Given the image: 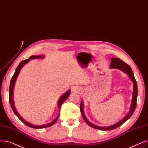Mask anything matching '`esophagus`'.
<instances>
[{
    "label": "esophagus",
    "instance_id": "obj_1",
    "mask_svg": "<svg viewBox=\"0 0 148 148\" xmlns=\"http://www.w3.org/2000/svg\"><path fill=\"white\" fill-rule=\"evenodd\" d=\"M79 91H80V90H79V88H78V87L75 86V87H74V88H73V92H79Z\"/></svg>",
    "mask_w": 148,
    "mask_h": 148
}]
</instances>
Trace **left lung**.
Masks as SVG:
<instances>
[{"instance_id": "1", "label": "left lung", "mask_w": 148, "mask_h": 148, "mask_svg": "<svg viewBox=\"0 0 148 148\" xmlns=\"http://www.w3.org/2000/svg\"><path fill=\"white\" fill-rule=\"evenodd\" d=\"M111 68H116L120 69L125 73H126L128 76L130 77V78L131 80L133 82V96H132V103L131 106V109H130V111L127 115H126V116L121 120L120 121H119L118 123H115L114 125H112L110 126H107V127H101L97 125H95L92 123H91V122H89L87 119L86 118L85 115L84 114V112H83V102L81 101V104H80V111L82 115V117L83 119L85 120V121L86 122V123L94 128H95L97 130H103V131H108V130H112L115 129L118 127H119L120 125H121L123 123H124L126 121H127L128 119H129L132 114L134 113L135 109H136V105H137V94H138V91H137V82L135 79L134 75L133 74L131 68V67L126 64L125 62H124L123 60H121V59L119 58H112L111 59V63L110 65Z\"/></svg>"}]
</instances>
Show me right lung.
<instances>
[{
    "mask_svg": "<svg viewBox=\"0 0 148 148\" xmlns=\"http://www.w3.org/2000/svg\"><path fill=\"white\" fill-rule=\"evenodd\" d=\"M43 56L42 55H39V56H32L31 57H29V59H26V60H24L23 61H22L20 64H19L18 66L17 67L16 71H15V73L13 75V76L12 77V78L11 79V82H10V89H9V101H10V103L11 105V108L12 111H13V112H14V114L16 115V116L20 119V120H21V121H22L23 123L26 125L27 126H29V127H31L32 128H36V129H41V128H45V127H49V126H51L53 125L54 124H55L56 122L57 121V119H58L59 117V115H58V117H57L54 120H53L52 122H51V123H48V124H45V125H38V126H36V125H32L29 123H28V121H27L26 120H25L20 115H19V114L17 112L16 110V108H15V106H14V100H13V99H12V96H13V89H14V84H15V82H16V80L17 79V76L18 75V73H20L21 70L22 69V68L23 66L24 65H25V64L27 63L31 59H40V58H43ZM71 92V91L70 90H69V91H68L67 92H66L65 94H64L62 97L59 99V102H58V106L59 108V109L60 108L62 105L63 103L65 101L67 98L68 97V96L69 95Z\"/></svg>",
    "mask_w": 148,
    "mask_h": 148,
    "instance_id": "obj_1",
    "label": "right lung"
}]
</instances>
